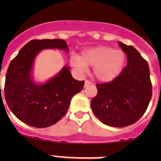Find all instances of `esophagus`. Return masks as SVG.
Returning <instances> with one entry per match:
<instances>
[{"label":"esophagus","mask_w":161,"mask_h":161,"mask_svg":"<svg viewBox=\"0 0 161 161\" xmlns=\"http://www.w3.org/2000/svg\"><path fill=\"white\" fill-rule=\"evenodd\" d=\"M90 84H92V83H91L90 81H89V80H87V79H86V80H85V85H84V86L86 87V86H90Z\"/></svg>","instance_id":"1"}]
</instances>
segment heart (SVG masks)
<instances>
[{
  "instance_id": "1",
  "label": "heart",
  "mask_w": 161,
  "mask_h": 161,
  "mask_svg": "<svg viewBox=\"0 0 161 161\" xmlns=\"http://www.w3.org/2000/svg\"><path fill=\"white\" fill-rule=\"evenodd\" d=\"M125 59V54L121 50L99 46L85 50L81 56H72L71 64L80 73L88 70V65L92 66L96 78L103 82H108L121 72Z\"/></svg>"
}]
</instances>
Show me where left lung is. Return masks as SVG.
Segmentation results:
<instances>
[{
  "label": "left lung",
  "instance_id": "1",
  "mask_svg": "<svg viewBox=\"0 0 161 161\" xmlns=\"http://www.w3.org/2000/svg\"><path fill=\"white\" fill-rule=\"evenodd\" d=\"M118 44L125 53L127 65L111 82L97 84L91 108L102 123L122 128L144 114L152 97V84L148 63L139 52L121 42Z\"/></svg>",
  "mask_w": 161,
  "mask_h": 161
}]
</instances>
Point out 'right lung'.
<instances>
[{
	"label": "right lung",
	"instance_id": "right-lung-1",
	"mask_svg": "<svg viewBox=\"0 0 161 161\" xmlns=\"http://www.w3.org/2000/svg\"><path fill=\"white\" fill-rule=\"evenodd\" d=\"M44 49L69 52L64 40H31L11 61L4 84V97L11 112L21 121L36 128L58 122L69 109L73 96L82 90L85 83L72 78L69 66H64L45 83H35L31 75L34 60Z\"/></svg>",
	"mask_w": 161,
	"mask_h": 161
}]
</instances>
